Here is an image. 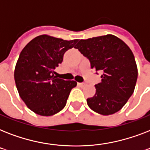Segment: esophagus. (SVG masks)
<instances>
[{
	"instance_id": "34e87169",
	"label": "esophagus",
	"mask_w": 150,
	"mask_h": 150,
	"mask_svg": "<svg viewBox=\"0 0 150 150\" xmlns=\"http://www.w3.org/2000/svg\"><path fill=\"white\" fill-rule=\"evenodd\" d=\"M79 84V86L80 87H84L85 86H86V83H83V82H79V83H78Z\"/></svg>"
}]
</instances>
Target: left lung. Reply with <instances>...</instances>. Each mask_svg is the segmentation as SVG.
I'll list each match as a JSON object with an SVG mask.
<instances>
[{
    "label": "left lung",
    "instance_id": "left-lung-1",
    "mask_svg": "<svg viewBox=\"0 0 150 150\" xmlns=\"http://www.w3.org/2000/svg\"><path fill=\"white\" fill-rule=\"evenodd\" d=\"M75 48L89 60L92 68L103 71L96 93L87 99L93 111L110 115L119 111L135 90L138 68L132 51L118 37L107 34L80 40Z\"/></svg>",
    "mask_w": 150,
    "mask_h": 150
}]
</instances>
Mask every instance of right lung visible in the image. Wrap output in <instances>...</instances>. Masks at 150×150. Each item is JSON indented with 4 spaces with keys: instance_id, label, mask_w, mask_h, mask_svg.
Wrapping results in <instances>:
<instances>
[{
    "instance_id": "obj_1",
    "label": "right lung",
    "mask_w": 150,
    "mask_h": 150,
    "mask_svg": "<svg viewBox=\"0 0 150 150\" xmlns=\"http://www.w3.org/2000/svg\"><path fill=\"white\" fill-rule=\"evenodd\" d=\"M77 42L44 34L33 39L22 49L14 76L20 97L32 111L52 116L65 107L77 82L59 79L54 69L63 61L64 53Z\"/></svg>"
}]
</instances>
